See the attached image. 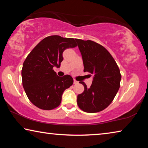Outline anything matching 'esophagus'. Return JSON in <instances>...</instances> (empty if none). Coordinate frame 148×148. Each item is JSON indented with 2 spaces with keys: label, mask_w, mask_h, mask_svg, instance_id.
<instances>
[{
  "label": "esophagus",
  "mask_w": 148,
  "mask_h": 148,
  "mask_svg": "<svg viewBox=\"0 0 148 148\" xmlns=\"http://www.w3.org/2000/svg\"><path fill=\"white\" fill-rule=\"evenodd\" d=\"M78 84V82L76 81V79H74V84Z\"/></svg>",
  "instance_id": "34e87169"
}]
</instances>
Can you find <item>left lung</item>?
Listing matches in <instances>:
<instances>
[{
    "mask_svg": "<svg viewBox=\"0 0 148 148\" xmlns=\"http://www.w3.org/2000/svg\"><path fill=\"white\" fill-rule=\"evenodd\" d=\"M76 41L83 59L84 71L92 74L90 87L79 82L84 86V91L77 95V105L87 113L101 112L109 106L119 89L121 76L119 67L101 45L91 40Z\"/></svg>",
    "mask_w": 148,
    "mask_h": 148,
    "instance_id": "left-lung-1",
    "label": "left lung"
}]
</instances>
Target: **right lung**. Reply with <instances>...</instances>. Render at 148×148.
Masks as SVG:
<instances>
[{"instance_id":"add662e5","label":"right lung","mask_w":148,"mask_h":148,"mask_svg":"<svg viewBox=\"0 0 148 148\" xmlns=\"http://www.w3.org/2000/svg\"><path fill=\"white\" fill-rule=\"evenodd\" d=\"M76 39L57 35L47 36L34 47L25 60L22 83L29 101L42 110L59 106L65 89L73 84L70 75L58 76L53 68H59L66 49L77 46Z\"/></svg>"}]
</instances>
